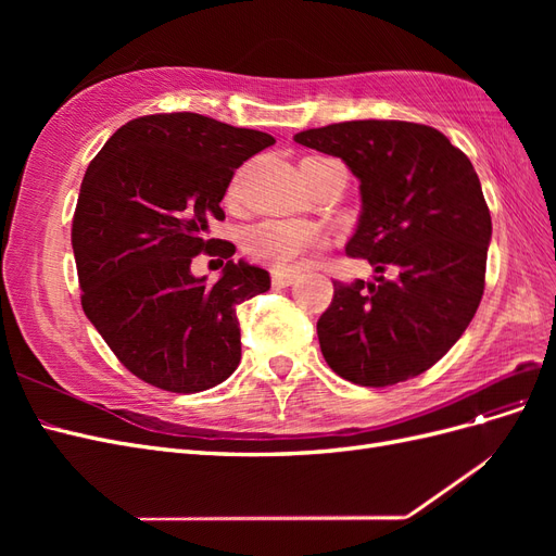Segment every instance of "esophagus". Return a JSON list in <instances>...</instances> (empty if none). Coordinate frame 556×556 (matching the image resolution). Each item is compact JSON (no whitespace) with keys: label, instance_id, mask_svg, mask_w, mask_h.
I'll list each match as a JSON object with an SVG mask.
<instances>
[{"label":"esophagus","instance_id":"34e87169","mask_svg":"<svg viewBox=\"0 0 556 556\" xmlns=\"http://www.w3.org/2000/svg\"><path fill=\"white\" fill-rule=\"evenodd\" d=\"M271 282H274V288H278V290L290 288V285L294 282V276L292 274H285V271H274L271 274Z\"/></svg>","mask_w":556,"mask_h":556}]
</instances>
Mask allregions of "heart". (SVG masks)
<instances>
[{
    "instance_id": "b5f03b06",
    "label": "heart",
    "mask_w": 556,
    "mask_h": 556,
    "mask_svg": "<svg viewBox=\"0 0 556 556\" xmlns=\"http://www.w3.org/2000/svg\"><path fill=\"white\" fill-rule=\"evenodd\" d=\"M325 243L327 237L323 229L301 220H264L250 227L243 239L248 255L274 266L276 271H290L306 252L323 248Z\"/></svg>"
}]
</instances>
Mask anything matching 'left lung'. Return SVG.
<instances>
[{"mask_svg":"<svg viewBox=\"0 0 556 556\" xmlns=\"http://www.w3.org/2000/svg\"><path fill=\"white\" fill-rule=\"evenodd\" d=\"M294 141L341 157L359 178L345 252L380 274L333 282L317 319L327 364L362 387L425 374L462 339L484 292L492 217L473 164L439 129L403 121L336 123Z\"/></svg>","mask_w":556,"mask_h":556,"instance_id":"8db88e82","label":"left lung"}]
</instances>
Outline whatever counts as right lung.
<instances>
[{
  "instance_id": "1",
  "label": "right lung",
  "mask_w": 556,
  "mask_h": 556,
  "mask_svg": "<svg viewBox=\"0 0 556 556\" xmlns=\"http://www.w3.org/2000/svg\"><path fill=\"white\" fill-rule=\"evenodd\" d=\"M274 143L199 113H157L123 125L90 162L72 227L80 304L143 382L194 394L237 371V306L271 278L233 262L237 248L208 239V225L225 220L233 172ZM199 251L228 260L215 283L191 276Z\"/></svg>"
}]
</instances>
